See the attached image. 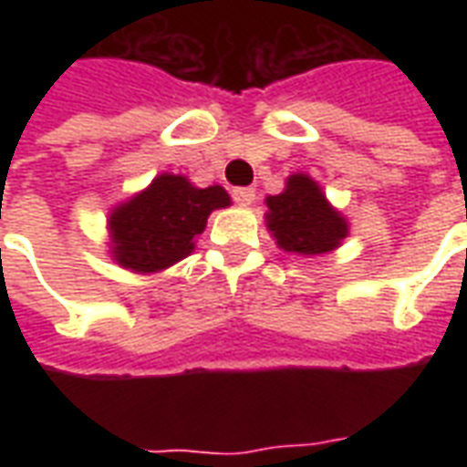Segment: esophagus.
I'll return each instance as SVG.
<instances>
[{"label": "esophagus", "instance_id": "obj_1", "mask_svg": "<svg viewBox=\"0 0 467 467\" xmlns=\"http://www.w3.org/2000/svg\"><path fill=\"white\" fill-rule=\"evenodd\" d=\"M254 197H257L254 187H237V190H233V200L237 204H253Z\"/></svg>", "mask_w": 467, "mask_h": 467}]
</instances>
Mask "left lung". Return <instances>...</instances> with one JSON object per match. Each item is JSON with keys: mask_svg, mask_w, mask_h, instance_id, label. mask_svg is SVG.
Masks as SVG:
<instances>
[{"mask_svg": "<svg viewBox=\"0 0 467 467\" xmlns=\"http://www.w3.org/2000/svg\"><path fill=\"white\" fill-rule=\"evenodd\" d=\"M267 227L287 253H330L348 234V223L307 174H293L285 192L267 197Z\"/></svg>", "mask_w": 467, "mask_h": 467, "instance_id": "8db88e82", "label": "left lung"}]
</instances>
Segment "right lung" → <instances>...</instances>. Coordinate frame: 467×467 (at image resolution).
<instances>
[{
	"label": "right lung",
	"instance_id": "1",
	"mask_svg": "<svg viewBox=\"0 0 467 467\" xmlns=\"http://www.w3.org/2000/svg\"><path fill=\"white\" fill-rule=\"evenodd\" d=\"M227 204L230 197L220 184L200 190L180 174H162L109 217L115 260L134 273L180 263L194 250L210 213Z\"/></svg>",
	"mask_w": 467,
	"mask_h": 467
}]
</instances>
